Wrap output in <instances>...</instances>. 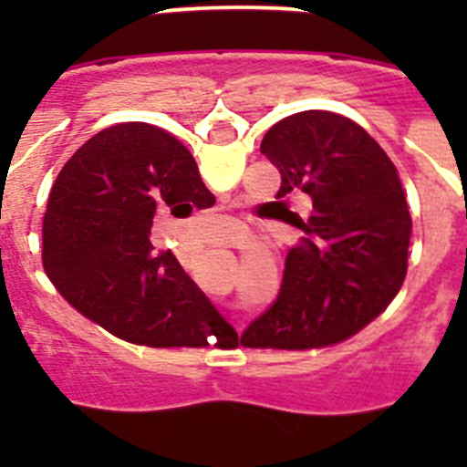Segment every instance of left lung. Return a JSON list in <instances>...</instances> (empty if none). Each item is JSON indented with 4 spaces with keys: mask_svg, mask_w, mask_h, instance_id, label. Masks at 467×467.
<instances>
[{
    "mask_svg": "<svg viewBox=\"0 0 467 467\" xmlns=\"http://www.w3.org/2000/svg\"><path fill=\"white\" fill-rule=\"evenodd\" d=\"M262 154L275 198L313 201L287 224L306 234L285 259L275 301L241 334L254 348H317L348 339L390 304L407 275L411 214L393 161L356 121L308 109L275 123Z\"/></svg>",
    "mask_w": 467,
    "mask_h": 467,
    "instance_id": "obj_1",
    "label": "left lung"
}]
</instances>
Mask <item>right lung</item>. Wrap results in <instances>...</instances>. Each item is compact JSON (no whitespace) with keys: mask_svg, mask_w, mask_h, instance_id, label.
<instances>
[{"mask_svg":"<svg viewBox=\"0 0 467 467\" xmlns=\"http://www.w3.org/2000/svg\"><path fill=\"white\" fill-rule=\"evenodd\" d=\"M214 196L180 140L150 123L100 130L57 175L44 214V271L77 311L130 344L231 348L236 329L171 253L156 213L187 217Z\"/></svg>","mask_w":467,"mask_h":467,"instance_id":"add662e5","label":"right lung"}]
</instances>
